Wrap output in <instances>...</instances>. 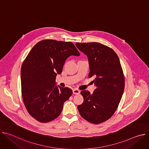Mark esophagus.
Listing matches in <instances>:
<instances>
[{
  "mask_svg": "<svg viewBox=\"0 0 149 149\" xmlns=\"http://www.w3.org/2000/svg\"><path fill=\"white\" fill-rule=\"evenodd\" d=\"M72 92H73V94H79L80 93L79 90H78V89H73Z\"/></svg>",
  "mask_w": 149,
  "mask_h": 149,
  "instance_id": "esophagus-1",
  "label": "esophagus"
}]
</instances>
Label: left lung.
<instances>
[{"instance_id": "obj_1", "label": "left lung", "mask_w": 149, "mask_h": 149, "mask_svg": "<svg viewBox=\"0 0 149 149\" xmlns=\"http://www.w3.org/2000/svg\"><path fill=\"white\" fill-rule=\"evenodd\" d=\"M75 45L88 56V77L95 78L96 86L92 94L86 90L81 92L84 102L78 109L83 118L100 124L114 114L120 102L125 86L123 69L118 56L111 48L98 42H77Z\"/></svg>"}]
</instances>
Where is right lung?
<instances>
[{"instance_id":"obj_1","label":"right lung","mask_w":149,"mask_h":149,"mask_svg":"<svg viewBox=\"0 0 149 149\" xmlns=\"http://www.w3.org/2000/svg\"><path fill=\"white\" fill-rule=\"evenodd\" d=\"M80 54L71 42L42 40L32 48L21 67V89L29 114L41 123L57 118L63 103L72 94L67 87H57L55 79L65 61Z\"/></svg>"}]
</instances>
